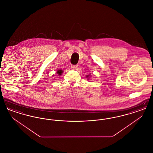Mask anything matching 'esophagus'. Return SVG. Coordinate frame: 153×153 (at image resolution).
<instances>
[{"label": "esophagus", "instance_id": "34e87169", "mask_svg": "<svg viewBox=\"0 0 153 153\" xmlns=\"http://www.w3.org/2000/svg\"><path fill=\"white\" fill-rule=\"evenodd\" d=\"M72 68H73V69H77V67H78V65H72Z\"/></svg>", "mask_w": 153, "mask_h": 153}]
</instances>
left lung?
<instances>
[{"instance_id":"8db88e82","label":"left lung","mask_w":153,"mask_h":153,"mask_svg":"<svg viewBox=\"0 0 153 153\" xmlns=\"http://www.w3.org/2000/svg\"><path fill=\"white\" fill-rule=\"evenodd\" d=\"M87 77H88V76Z\"/></svg>"}]
</instances>
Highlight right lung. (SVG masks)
Segmentation results:
<instances>
[{
    "label": "right lung",
    "mask_w": 153,
    "mask_h": 153,
    "mask_svg": "<svg viewBox=\"0 0 153 153\" xmlns=\"http://www.w3.org/2000/svg\"><path fill=\"white\" fill-rule=\"evenodd\" d=\"M57 73H58V74H61V73H62V71H61V70H59V71H57Z\"/></svg>",
    "instance_id": "right-lung-1"
}]
</instances>
